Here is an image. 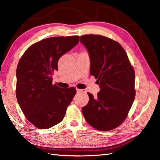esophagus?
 Returning <instances> with one entry per match:
<instances>
[{
    "mask_svg": "<svg viewBox=\"0 0 160 160\" xmlns=\"http://www.w3.org/2000/svg\"><path fill=\"white\" fill-rule=\"evenodd\" d=\"M77 92L78 93H85L86 91L85 90H80V89H77Z\"/></svg>",
    "mask_w": 160,
    "mask_h": 160,
    "instance_id": "esophagus-1",
    "label": "esophagus"
}]
</instances>
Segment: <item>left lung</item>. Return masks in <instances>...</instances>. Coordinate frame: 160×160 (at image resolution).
I'll return each instance as SVG.
<instances>
[{
	"mask_svg": "<svg viewBox=\"0 0 160 160\" xmlns=\"http://www.w3.org/2000/svg\"><path fill=\"white\" fill-rule=\"evenodd\" d=\"M90 58V74L97 79V98L88 92V104L82 114L90 126L108 131L126 118L135 96V72L128 56L117 42L102 35L80 37Z\"/></svg>",
	"mask_w": 160,
	"mask_h": 160,
	"instance_id": "left-lung-1",
	"label": "left lung"
}]
</instances>
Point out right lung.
<instances>
[{"label": "right lung", "instance_id": "add662e5", "mask_svg": "<svg viewBox=\"0 0 160 160\" xmlns=\"http://www.w3.org/2000/svg\"><path fill=\"white\" fill-rule=\"evenodd\" d=\"M79 42V36L56 37L31 45L19 61L16 97L22 111L31 123L47 129L63 120L67 107L76 94L75 88H61L52 84L62 56Z\"/></svg>", "mask_w": 160, "mask_h": 160}]
</instances>
